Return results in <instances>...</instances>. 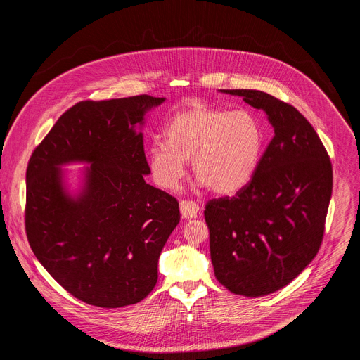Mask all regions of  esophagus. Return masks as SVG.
I'll use <instances>...</instances> for the list:
<instances>
[{
	"label": "esophagus",
	"mask_w": 360,
	"mask_h": 360,
	"mask_svg": "<svg viewBox=\"0 0 360 360\" xmlns=\"http://www.w3.org/2000/svg\"><path fill=\"white\" fill-rule=\"evenodd\" d=\"M179 210H181V214L185 219H191V218L196 217V214L199 211V205L195 200L182 199L179 202Z\"/></svg>",
	"instance_id": "1"
}]
</instances>
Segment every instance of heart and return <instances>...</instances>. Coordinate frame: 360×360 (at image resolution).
I'll use <instances>...</instances> for the list:
<instances>
[{
    "label": "heart",
    "mask_w": 360,
    "mask_h": 360,
    "mask_svg": "<svg viewBox=\"0 0 360 360\" xmlns=\"http://www.w3.org/2000/svg\"><path fill=\"white\" fill-rule=\"evenodd\" d=\"M264 150L265 129L253 112L192 104L167 122L164 142L148 149V164L164 189L178 186L191 160L193 175L211 191L233 193L253 178Z\"/></svg>",
    "instance_id": "b5f03b06"
}]
</instances>
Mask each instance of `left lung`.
Masks as SVG:
<instances>
[{
	"instance_id": "1",
	"label": "left lung",
	"mask_w": 360,
	"mask_h": 360,
	"mask_svg": "<svg viewBox=\"0 0 360 360\" xmlns=\"http://www.w3.org/2000/svg\"><path fill=\"white\" fill-rule=\"evenodd\" d=\"M264 110L275 129L253 178L205 205L215 278L235 295L264 296L290 283L316 256L333 171L314 127L295 107L256 89H222Z\"/></svg>"
}]
</instances>
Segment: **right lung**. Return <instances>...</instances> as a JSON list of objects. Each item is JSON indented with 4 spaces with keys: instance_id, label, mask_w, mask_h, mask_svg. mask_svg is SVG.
<instances>
[{
    "instance_id": "1",
    "label": "right lung",
    "mask_w": 360,
    "mask_h": 360,
    "mask_svg": "<svg viewBox=\"0 0 360 360\" xmlns=\"http://www.w3.org/2000/svg\"><path fill=\"white\" fill-rule=\"evenodd\" d=\"M164 98L135 95L81 101L34 149L27 167L25 233L41 265L74 297L98 307L145 299L158 259L179 222L176 198L145 182L150 172L134 127ZM89 162L75 200L59 167Z\"/></svg>"
}]
</instances>
